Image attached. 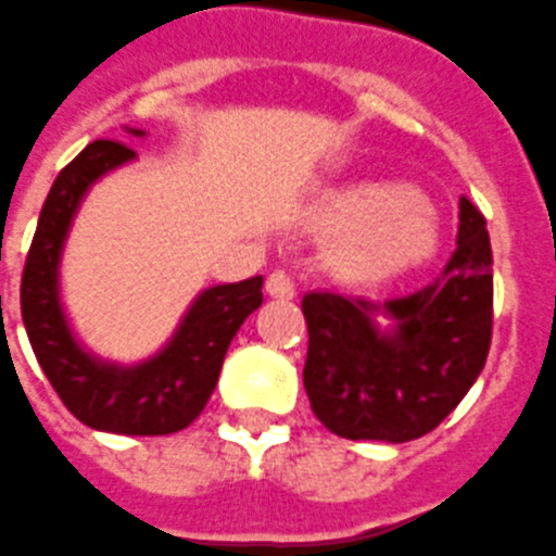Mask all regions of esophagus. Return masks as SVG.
<instances>
[{
    "mask_svg": "<svg viewBox=\"0 0 556 556\" xmlns=\"http://www.w3.org/2000/svg\"><path fill=\"white\" fill-rule=\"evenodd\" d=\"M266 293L273 295V299H293L295 295V283L293 278L281 269H275L269 278H266Z\"/></svg>",
    "mask_w": 556,
    "mask_h": 556,
    "instance_id": "obj_1",
    "label": "esophagus"
}]
</instances>
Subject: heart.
<instances>
[{"instance_id": "heart-1", "label": "heart", "mask_w": 556, "mask_h": 556, "mask_svg": "<svg viewBox=\"0 0 556 556\" xmlns=\"http://www.w3.org/2000/svg\"><path fill=\"white\" fill-rule=\"evenodd\" d=\"M307 225L328 237V273L362 287L424 266L441 239L435 213L396 180H355L331 189L307 213Z\"/></svg>"}]
</instances>
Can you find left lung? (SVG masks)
<instances>
[{"label":"left lung","mask_w":556,"mask_h":556,"mask_svg":"<svg viewBox=\"0 0 556 556\" xmlns=\"http://www.w3.org/2000/svg\"><path fill=\"white\" fill-rule=\"evenodd\" d=\"M305 391L340 439L403 444L427 435L483 372L492 343V245L485 218L459 198L456 251L435 283L403 299L314 290Z\"/></svg>","instance_id":"1"}]
</instances>
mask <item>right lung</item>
I'll use <instances>...</instances> for the list:
<instances>
[{
    "label": "right lung",
    "mask_w": 556,
    "mask_h": 556,
    "mask_svg": "<svg viewBox=\"0 0 556 556\" xmlns=\"http://www.w3.org/2000/svg\"><path fill=\"white\" fill-rule=\"evenodd\" d=\"M127 132L144 136V129ZM132 160L136 150L100 139L55 177L28 249L20 305L40 370L76 420L115 435H168L204 412L230 340L263 305V275L201 290L172 338L141 362H109L88 350L62 302L64 242L91 186Z\"/></svg>",
    "instance_id": "right-lung-1"
}]
</instances>
